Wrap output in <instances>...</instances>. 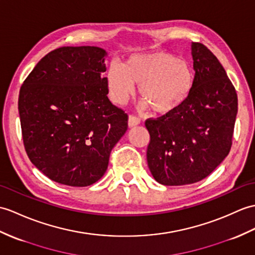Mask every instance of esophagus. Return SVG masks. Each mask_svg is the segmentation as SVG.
<instances>
[{"label":"esophagus","instance_id":"obj_1","mask_svg":"<svg viewBox=\"0 0 255 255\" xmlns=\"http://www.w3.org/2000/svg\"><path fill=\"white\" fill-rule=\"evenodd\" d=\"M140 124V118L135 117L133 115H130L129 118H128V126L129 128H132V127H135L138 126Z\"/></svg>","mask_w":255,"mask_h":255}]
</instances>
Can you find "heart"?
Listing matches in <instances>:
<instances>
[{
	"instance_id": "1",
	"label": "heart",
	"mask_w": 255,
	"mask_h": 255,
	"mask_svg": "<svg viewBox=\"0 0 255 255\" xmlns=\"http://www.w3.org/2000/svg\"><path fill=\"white\" fill-rule=\"evenodd\" d=\"M111 99L124 104L139 86V96L157 114L179 109L190 96L194 73L183 58L165 52L130 56L124 65L111 64L105 75Z\"/></svg>"
}]
</instances>
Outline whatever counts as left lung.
<instances>
[{
    "instance_id": "left-lung-1",
    "label": "left lung",
    "mask_w": 255,
    "mask_h": 255,
    "mask_svg": "<svg viewBox=\"0 0 255 255\" xmlns=\"http://www.w3.org/2000/svg\"><path fill=\"white\" fill-rule=\"evenodd\" d=\"M194 84L179 109L146 120L147 166L164 186H183L208 177L232 147L238 98L217 57L192 42Z\"/></svg>"
}]
</instances>
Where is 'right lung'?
Listing matches in <instances>:
<instances>
[{
  "mask_svg": "<svg viewBox=\"0 0 255 255\" xmlns=\"http://www.w3.org/2000/svg\"><path fill=\"white\" fill-rule=\"evenodd\" d=\"M108 53L63 46L35 65L19 91L22 140L31 163L51 180L87 187L102 178L128 116L108 98Z\"/></svg>",
  "mask_w": 255,
  "mask_h": 255,
  "instance_id": "obj_1",
  "label": "right lung"
}]
</instances>
